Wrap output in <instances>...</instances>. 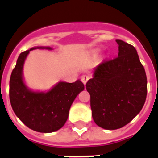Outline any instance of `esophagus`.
Instances as JSON below:
<instances>
[{"instance_id":"obj_1","label":"esophagus","mask_w":158,"mask_h":158,"mask_svg":"<svg viewBox=\"0 0 158 158\" xmlns=\"http://www.w3.org/2000/svg\"><path fill=\"white\" fill-rule=\"evenodd\" d=\"M88 80H89V76L88 75H83L81 77V81H82L84 85H85Z\"/></svg>"}]
</instances>
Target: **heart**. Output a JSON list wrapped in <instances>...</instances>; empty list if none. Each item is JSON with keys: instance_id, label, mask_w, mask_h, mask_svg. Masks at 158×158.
Returning <instances> with one entry per match:
<instances>
[{"instance_id": "obj_1", "label": "heart", "mask_w": 158, "mask_h": 158, "mask_svg": "<svg viewBox=\"0 0 158 158\" xmlns=\"http://www.w3.org/2000/svg\"><path fill=\"white\" fill-rule=\"evenodd\" d=\"M97 53H98V52H95V54H96H96H97Z\"/></svg>"}]
</instances>
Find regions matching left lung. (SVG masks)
Returning <instances> with one entry per match:
<instances>
[{
	"mask_svg": "<svg viewBox=\"0 0 158 158\" xmlns=\"http://www.w3.org/2000/svg\"><path fill=\"white\" fill-rule=\"evenodd\" d=\"M118 55L102 62L86 84L94 122L113 130L129 123L140 112L147 94L145 69L133 45L116 40Z\"/></svg>",
	"mask_w": 158,
	"mask_h": 158,
	"instance_id": "left-lung-1",
	"label": "left lung"
}]
</instances>
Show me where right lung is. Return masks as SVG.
<instances>
[{
	"mask_svg": "<svg viewBox=\"0 0 158 158\" xmlns=\"http://www.w3.org/2000/svg\"><path fill=\"white\" fill-rule=\"evenodd\" d=\"M36 49L52 50L50 46H35L19 55L10 78V102L16 116L29 129L55 132L65 124L71 105L85 85L78 79L73 83L60 81L47 91L29 88L23 79V65L29 52Z\"/></svg>",
	"mask_w": 158,
	"mask_h": 158,
	"instance_id": "1",
	"label": "right lung"
}]
</instances>
